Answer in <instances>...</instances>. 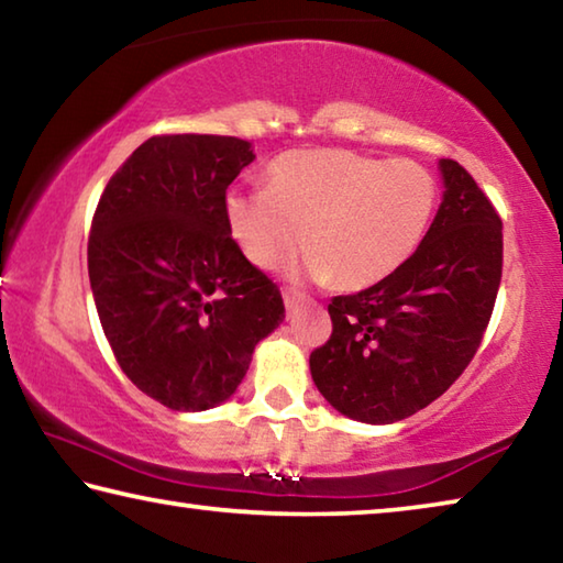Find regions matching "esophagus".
<instances>
[{"instance_id":"obj_1","label":"esophagus","mask_w":563,"mask_h":563,"mask_svg":"<svg viewBox=\"0 0 563 563\" xmlns=\"http://www.w3.org/2000/svg\"><path fill=\"white\" fill-rule=\"evenodd\" d=\"M283 302H285V310H288V312H295V310L300 308L302 295H300V292H295V290H283Z\"/></svg>"}]
</instances>
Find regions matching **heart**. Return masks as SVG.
Returning a JSON list of instances; mask_svg holds the SVG:
<instances>
[{"mask_svg": "<svg viewBox=\"0 0 563 563\" xmlns=\"http://www.w3.org/2000/svg\"><path fill=\"white\" fill-rule=\"evenodd\" d=\"M437 178L415 161L347 148L288 151L268 166V188L233 186L223 198L228 233L258 268L302 241L292 275L342 290L369 288L412 258L437 211Z\"/></svg>", "mask_w": 563, "mask_h": 563, "instance_id": "heart-1", "label": "heart"}]
</instances>
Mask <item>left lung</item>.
<instances>
[{
  "label": "left lung",
  "mask_w": 563,
  "mask_h": 563,
  "mask_svg": "<svg viewBox=\"0 0 563 563\" xmlns=\"http://www.w3.org/2000/svg\"><path fill=\"white\" fill-rule=\"evenodd\" d=\"M442 203L422 245L373 288L328 305L332 335L310 355L340 415L393 424L444 395L489 325L501 280V221L476 180L440 158Z\"/></svg>",
  "instance_id": "obj_1"
}]
</instances>
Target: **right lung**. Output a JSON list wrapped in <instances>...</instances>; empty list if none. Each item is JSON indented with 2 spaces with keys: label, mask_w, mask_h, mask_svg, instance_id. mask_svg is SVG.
Returning a JSON list of instances; mask_svg holds the SVG:
<instances>
[{
  "label": "right lung",
  "mask_w": 563,
  "mask_h": 563,
  "mask_svg": "<svg viewBox=\"0 0 563 563\" xmlns=\"http://www.w3.org/2000/svg\"><path fill=\"white\" fill-rule=\"evenodd\" d=\"M253 146L176 133L141 144L111 176L89 235L93 302L123 373L176 412L231 397L280 325L278 285L228 233L223 198Z\"/></svg>",
  "instance_id": "right-lung-1"
}]
</instances>
